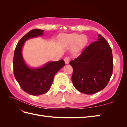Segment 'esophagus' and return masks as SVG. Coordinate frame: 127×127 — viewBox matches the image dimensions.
<instances>
[{
	"label": "esophagus",
	"instance_id": "esophagus-1",
	"mask_svg": "<svg viewBox=\"0 0 127 127\" xmlns=\"http://www.w3.org/2000/svg\"><path fill=\"white\" fill-rule=\"evenodd\" d=\"M69 60H70V57H66L64 58V62L66 64H69Z\"/></svg>",
	"mask_w": 127,
	"mask_h": 127
}]
</instances>
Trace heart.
<instances>
[{
	"mask_svg": "<svg viewBox=\"0 0 127 127\" xmlns=\"http://www.w3.org/2000/svg\"><path fill=\"white\" fill-rule=\"evenodd\" d=\"M59 41L61 45L64 47H70L75 44L77 49H80L85 46L87 39L85 35L78 34H61L59 36Z\"/></svg>",
	"mask_w": 127,
	"mask_h": 127,
	"instance_id": "1",
	"label": "heart"
}]
</instances>
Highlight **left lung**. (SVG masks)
<instances>
[{
  "label": "left lung",
  "mask_w": 127,
  "mask_h": 127,
  "mask_svg": "<svg viewBox=\"0 0 127 127\" xmlns=\"http://www.w3.org/2000/svg\"><path fill=\"white\" fill-rule=\"evenodd\" d=\"M69 64L73 68L71 80L76 89L86 94H95L106 86L112 76V49L99 34L97 41L90 44Z\"/></svg>",
  "instance_id": "8db88e82"
}]
</instances>
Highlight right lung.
<instances>
[{
  "label": "right lung",
  "mask_w": 127,
  "mask_h": 127,
  "mask_svg": "<svg viewBox=\"0 0 127 127\" xmlns=\"http://www.w3.org/2000/svg\"><path fill=\"white\" fill-rule=\"evenodd\" d=\"M43 31L44 30L36 29L30 31L19 41L14 51L15 78L23 90L32 95H40L48 92L55 74L65 65L63 59L49 62L39 68H30L25 63L22 55L25 42L31 38L43 35Z\"/></svg>",
  "instance_id": "right-lung-1"
}]
</instances>
